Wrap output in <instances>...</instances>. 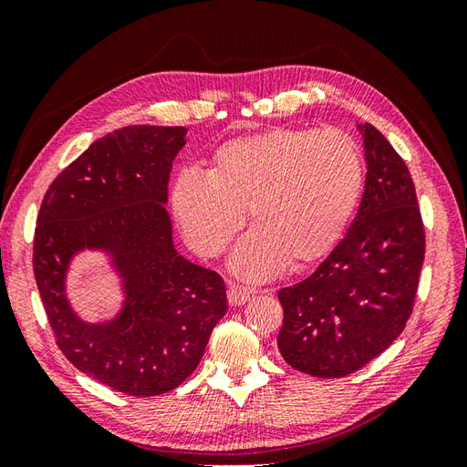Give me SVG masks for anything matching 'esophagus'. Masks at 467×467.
Wrapping results in <instances>:
<instances>
[{
    "label": "esophagus",
    "instance_id": "esophagus-1",
    "mask_svg": "<svg viewBox=\"0 0 467 467\" xmlns=\"http://www.w3.org/2000/svg\"><path fill=\"white\" fill-rule=\"evenodd\" d=\"M247 300H249V292L247 290L239 288L235 285L228 286V302H230V306H244Z\"/></svg>",
    "mask_w": 467,
    "mask_h": 467
}]
</instances>
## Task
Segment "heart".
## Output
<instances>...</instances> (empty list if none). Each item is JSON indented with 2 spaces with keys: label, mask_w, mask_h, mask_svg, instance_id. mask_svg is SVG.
Returning <instances> with one entry per match:
<instances>
[{
  "label": "heart",
  "mask_w": 467,
  "mask_h": 467,
  "mask_svg": "<svg viewBox=\"0 0 467 467\" xmlns=\"http://www.w3.org/2000/svg\"><path fill=\"white\" fill-rule=\"evenodd\" d=\"M364 158L343 130L276 126L223 142L210 173L175 179L173 212L189 245L206 257L225 249L249 210L251 232L234 271L245 280L304 266L337 245L364 191Z\"/></svg>",
  "instance_id": "obj_1"
}]
</instances>
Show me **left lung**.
I'll return each mask as SVG.
<instances>
[{
    "label": "left lung",
    "mask_w": 467,
    "mask_h": 467,
    "mask_svg": "<svg viewBox=\"0 0 467 467\" xmlns=\"http://www.w3.org/2000/svg\"><path fill=\"white\" fill-rule=\"evenodd\" d=\"M364 148L355 222L312 275L278 290L280 355L316 378L357 372L400 337L425 261V223L403 158L372 124H364Z\"/></svg>",
    "instance_id": "obj_1"
}]
</instances>
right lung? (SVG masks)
I'll return each instance as SVG.
<instances>
[{
    "label": "right lung",
    "mask_w": 467,
    "mask_h": 467,
    "mask_svg": "<svg viewBox=\"0 0 467 467\" xmlns=\"http://www.w3.org/2000/svg\"><path fill=\"white\" fill-rule=\"evenodd\" d=\"M185 134L124 126L99 138L52 181L36 218L33 268L56 345L83 374L136 398L181 386L228 309L222 276L175 251L161 204ZM83 246L109 248L125 276L117 322L86 326L65 302V266Z\"/></svg>",
    "instance_id": "1"
}]
</instances>
